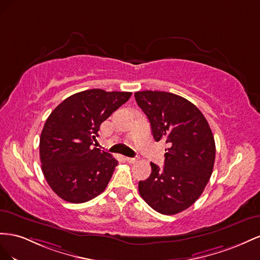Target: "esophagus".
<instances>
[{"label":"esophagus","mask_w":260,"mask_h":260,"mask_svg":"<svg viewBox=\"0 0 260 260\" xmlns=\"http://www.w3.org/2000/svg\"><path fill=\"white\" fill-rule=\"evenodd\" d=\"M125 160L127 161L128 163H135V162H137V161H138V159H137V158H129V157H126V158H125Z\"/></svg>","instance_id":"esophagus-1"}]
</instances>
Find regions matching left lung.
<instances>
[{
    "label": "left lung",
    "instance_id": "left-lung-1",
    "mask_svg": "<svg viewBox=\"0 0 260 260\" xmlns=\"http://www.w3.org/2000/svg\"><path fill=\"white\" fill-rule=\"evenodd\" d=\"M138 107L151 125L155 142H165L163 169L150 162L151 174L138 184L139 194L152 209L176 214L203 194L213 170L216 145L204 114L191 102L171 92H135Z\"/></svg>",
    "mask_w": 260,
    "mask_h": 260
}]
</instances>
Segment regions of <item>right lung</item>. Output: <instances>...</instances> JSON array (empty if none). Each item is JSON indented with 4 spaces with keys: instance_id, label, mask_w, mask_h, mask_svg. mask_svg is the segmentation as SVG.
<instances>
[{
    "instance_id": "obj_1",
    "label": "right lung",
    "mask_w": 260,
    "mask_h": 260,
    "mask_svg": "<svg viewBox=\"0 0 260 260\" xmlns=\"http://www.w3.org/2000/svg\"><path fill=\"white\" fill-rule=\"evenodd\" d=\"M131 95L89 89L66 98L52 111L41 132L39 151L43 175L58 197L81 204L106 189L117 160L91 145L101 123Z\"/></svg>"
}]
</instances>
